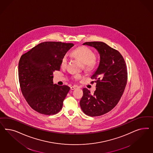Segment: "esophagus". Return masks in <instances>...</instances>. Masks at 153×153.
Returning <instances> with one entry per match:
<instances>
[{"label":"esophagus","mask_w":153,"mask_h":153,"mask_svg":"<svg viewBox=\"0 0 153 153\" xmlns=\"http://www.w3.org/2000/svg\"><path fill=\"white\" fill-rule=\"evenodd\" d=\"M78 86H77V85H74V86H71V89L72 90H74L75 88H77Z\"/></svg>","instance_id":"obj_1"}]
</instances>
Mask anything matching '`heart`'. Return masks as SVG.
Returning <instances> with one entry per match:
<instances>
[{
  "instance_id": "heart-1",
  "label": "heart",
  "mask_w": 153,
  "mask_h": 153,
  "mask_svg": "<svg viewBox=\"0 0 153 153\" xmlns=\"http://www.w3.org/2000/svg\"><path fill=\"white\" fill-rule=\"evenodd\" d=\"M72 54L84 63V67L87 70L93 69L97 65V58L94 56L93 51L87 46H79L72 51ZM68 56L65 54L61 60V65L65 67L67 63ZM76 79H79L81 76L79 74H75L74 76Z\"/></svg>"
}]
</instances>
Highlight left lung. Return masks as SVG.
I'll list each match as a JSON object with an SVG mask.
<instances>
[{"label": "left lung", "instance_id": "8db88e82", "mask_svg": "<svg viewBox=\"0 0 153 153\" xmlns=\"http://www.w3.org/2000/svg\"><path fill=\"white\" fill-rule=\"evenodd\" d=\"M83 44L97 49L100 60L91 77L95 79L91 83H97L96 90L91 94L88 88H83L80 107L88 116H102L116 107L125 91L127 81L125 61L119 51L103 42H86Z\"/></svg>", "mask_w": 153, "mask_h": 153}]
</instances>
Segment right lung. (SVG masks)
I'll use <instances>...</instances> for the list:
<instances>
[{
  "instance_id": "1",
  "label": "right lung",
  "mask_w": 153,
  "mask_h": 153,
  "mask_svg": "<svg viewBox=\"0 0 153 153\" xmlns=\"http://www.w3.org/2000/svg\"><path fill=\"white\" fill-rule=\"evenodd\" d=\"M72 43L43 42L21 56L19 63L21 92L34 111L53 115L62 109L70 88L53 84V72L59 71L61 60Z\"/></svg>"
}]
</instances>
